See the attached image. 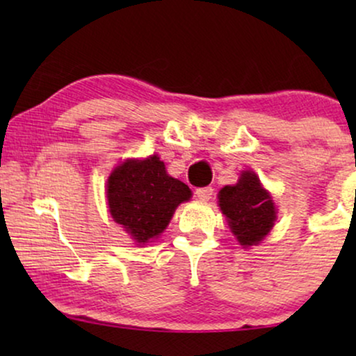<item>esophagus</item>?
I'll use <instances>...</instances> for the list:
<instances>
[{
	"label": "esophagus",
	"instance_id": "1",
	"mask_svg": "<svg viewBox=\"0 0 356 356\" xmlns=\"http://www.w3.org/2000/svg\"><path fill=\"white\" fill-rule=\"evenodd\" d=\"M212 194H213V189L211 186L197 188L196 189V196L201 199V201H209V199L212 197Z\"/></svg>",
	"mask_w": 356,
	"mask_h": 356
}]
</instances>
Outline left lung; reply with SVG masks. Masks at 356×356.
Returning <instances> with one entry per match:
<instances>
[{"label": "left lung", "instance_id": "left-lung-1", "mask_svg": "<svg viewBox=\"0 0 356 356\" xmlns=\"http://www.w3.org/2000/svg\"><path fill=\"white\" fill-rule=\"evenodd\" d=\"M218 202L243 246L257 245L274 227L275 206L252 172H243L235 186L222 188Z\"/></svg>", "mask_w": 356, "mask_h": 356}]
</instances>
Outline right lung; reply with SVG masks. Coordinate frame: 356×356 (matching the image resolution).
I'll return each mask as SVG.
<instances>
[{"mask_svg": "<svg viewBox=\"0 0 356 356\" xmlns=\"http://www.w3.org/2000/svg\"><path fill=\"white\" fill-rule=\"evenodd\" d=\"M110 213L139 245L157 238L168 225L175 209L191 197L186 184L168 177L157 155L126 160L106 184Z\"/></svg>", "mask_w": 356, "mask_h": 356, "instance_id": "add662e5", "label": "right lung"}]
</instances>
